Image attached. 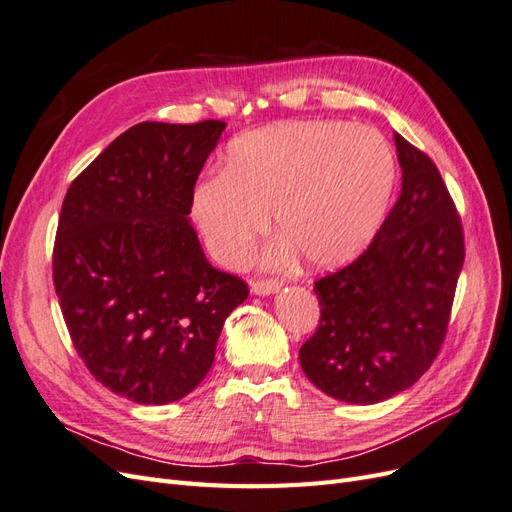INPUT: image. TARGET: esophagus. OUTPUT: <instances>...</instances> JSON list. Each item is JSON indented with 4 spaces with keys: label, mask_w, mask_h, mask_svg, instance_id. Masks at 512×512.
Here are the masks:
<instances>
[{
    "label": "esophagus",
    "mask_w": 512,
    "mask_h": 512,
    "mask_svg": "<svg viewBox=\"0 0 512 512\" xmlns=\"http://www.w3.org/2000/svg\"><path fill=\"white\" fill-rule=\"evenodd\" d=\"M280 288H282V282H277V280H254L252 282V292L262 294V297H265V294H273Z\"/></svg>",
    "instance_id": "1"
}]
</instances>
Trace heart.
I'll return each mask as SVG.
<instances>
[{
    "mask_svg": "<svg viewBox=\"0 0 512 512\" xmlns=\"http://www.w3.org/2000/svg\"><path fill=\"white\" fill-rule=\"evenodd\" d=\"M397 181L395 153L374 128L303 121L243 134L230 143L224 173L198 179L192 218L213 258L250 260L271 224L309 267L335 269L376 237Z\"/></svg>",
    "mask_w": 512,
    "mask_h": 512,
    "instance_id": "heart-1",
    "label": "heart"
}]
</instances>
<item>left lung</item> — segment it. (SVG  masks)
Instances as JSON below:
<instances>
[{
  "instance_id": "left-lung-1",
  "label": "left lung",
  "mask_w": 512,
  "mask_h": 512,
  "mask_svg": "<svg viewBox=\"0 0 512 512\" xmlns=\"http://www.w3.org/2000/svg\"><path fill=\"white\" fill-rule=\"evenodd\" d=\"M401 194L367 250L314 282L316 333L305 376L348 404H378L436 361L466 258L457 207L433 160L395 134Z\"/></svg>"
}]
</instances>
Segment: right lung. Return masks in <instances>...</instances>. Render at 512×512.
<instances>
[{
    "instance_id": "right-lung-1",
    "label": "right lung",
    "mask_w": 512,
    "mask_h": 512,
    "mask_svg": "<svg viewBox=\"0 0 512 512\" xmlns=\"http://www.w3.org/2000/svg\"><path fill=\"white\" fill-rule=\"evenodd\" d=\"M226 123L143 121L76 177L61 205L53 284L74 350L108 391L162 406L213 365L250 288L205 258L188 215Z\"/></svg>"
}]
</instances>
